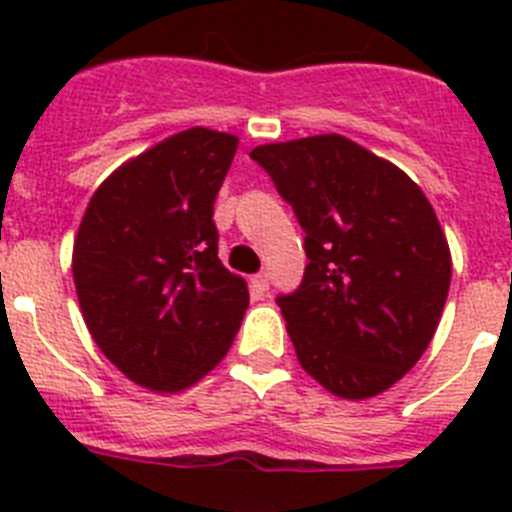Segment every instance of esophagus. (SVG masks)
Listing matches in <instances>:
<instances>
[{
	"instance_id": "1",
	"label": "esophagus",
	"mask_w": 512,
	"mask_h": 512,
	"mask_svg": "<svg viewBox=\"0 0 512 512\" xmlns=\"http://www.w3.org/2000/svg\"><path fill=\"white\" fill-rule=\"evenodd\" d=\"M251 287L256 289L259 295H264L266 289H269V274H266V271H259V274L251 279Z\"/></svg>"
}]
</instances>
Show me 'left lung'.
Returning <instances> with one entry per match:
<instances>
[{
  "label": "left lung",
  "instance_id": "left-lung-1",
  "mask_svg": "<svg viewBox=\"0 0 512 512\" xmlns=\"http://www.w3.org/2000/svg\"><path fill=\"white\" fill-rule=\"evenodd\" d=\"M251 158L307 233L300 289L277 300L297 361L343 400L390 390L423 356L449 297L451 251L431 202L338 133L266 143Z\"/></svg>",
  "mask_w": 512,
  "mask_h": 512
}]
</instances>
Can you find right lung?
<instances>
[{"label":"right lung","instance_id":"add662e5","mask_svg":"<svg viewBox=\"0 0 512 512\" xmlns=\"http://www.w3.org/2000/svg\"><path fill=\"white\" fill-rule=\"evenodd\" d=\"M238 138L189 128L97 187L74 238L76 297L94 343L130 382L174 395L228 354L246 279L217 259L212 205Z\"/></svg>","mask_w":512,"mask_h":512}]
</instances>
